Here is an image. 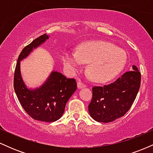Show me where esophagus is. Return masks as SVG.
I'll return each mask as SVG.
<instances>
[{"mask_svg":"<svg viewBox=\"0 0 153 153\" xmlns=\"http://www.w3.org/2000/svg\"><path fill=\"white\" fill-rule=\"evenodd\" d=\"M86 85H85V84L82 83L81 81H79L78 82V88H85Z\"/></svg>","mask_w":153,"mask_h":153,"instance_id":"esophagus-1","label":"esophagus"}]
</instances>
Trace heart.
Here are the masks:
<instances>
[{"label": "heart", "instance_id": "b5f03b06", "mask_svg": "<svg viewBox=\"0 0 153 153\" xmlns=\"http://www.w3.org/2000/svg\"><path fill=\"white\" fill-rule=\"evenodd\" d=\"M64 65L71 73L80 69L84 62H89L88 71L99 82H106L117 76L125 67L127 54L124 50L104 41L85 42L76 52L65 50L62 54Z\"/></svg>", "mask_w": 153, "mask_h": 153}]
</instances>
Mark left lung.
Wrapping results in <instances>:
<instances>
[{
    "label": "left lung",
    "mask_w": 153,
    "mask_h": 153,
    "mask_svg": "<svg viewBox=\"0 0 153 153\" xmlns=\"http://www.w3.org/2000/svg\"><path fill=\"white\" fill-rule=\"evenodd\" d=\"M141 82V73L135 65L114 82L94 86L88 105L89 114L99 122H111L125 114L136 99Z\"/></svg>",
    "instance_id": "left-lung-1"
}]
</instances>
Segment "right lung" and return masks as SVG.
Here are the masks:
<instances>
[{"instance_id":"right-lung-1","label":"right lung","mask_w":153,"mask_h":153,"mask_svg":"<svg viewBox=\"0 0 153 153\" xmlns=\"http://www.w3.org/2000/svg\"><path fill=\"white\" fill-rule=\"evenodd\" d=\"M48 39V35L45 34L23 49L17 59L13 87L22 107L31 118L52 122L58 120L64 113L67 102L77 89L75 80L52 71L42 86L31 90L26 86L20 71V61Z\"/></svg>"}]
</instances>
